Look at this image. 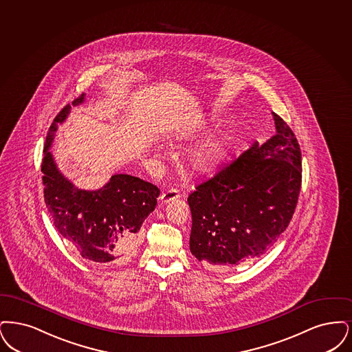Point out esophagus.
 I'll return each mask as SVG.
<instances>
[{"label": "esophagus", "instance_id": "34e87169", "mask_svg": "<svg viewBox=\"0 0 352 352\" xmlns=\"http://www.w3.org/2000/svg\"><path fill=\"white\" fill-rule=\"evenodd\" d=\"M180 197H182L180 190H179V189H176V188H172V189H168V190H166V192H163V193H162V196H160V201L166 204V202L173 201V199H180Z\"/></svg>", "mask_w": 352, "mask_h": 352}]
</instances>
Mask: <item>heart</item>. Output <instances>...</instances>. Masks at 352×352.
Returning <instances> with one entry per match:
<instances>
[{"label":"heart","mask_w":352,"mask_h":352,"mask_svg":"<svg viewBox=\"0 0 352 352\" xmlns=\"http://www.w3.org/2000/svg\"><path fill=\"white\" fill-rule=\"evenodd\" d=\"M196 129L195 127H179L173 131L172 137L176 140H188L195 135ZM228 153V142L223 138L213 139L208 143H205L202 147H199L197 151H195L190 156L189 164L193 172L197 173H208L225 159Z\"/></svg>","instance_id":"b5f03b06"}]
</instances>
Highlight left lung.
Here are the masks:
<instances>
[{
    "instance_id": "1",
    "label": "left lung",
    "mask_w": 352,
    "mask_h": 352,
    "mask_svg": "<svg viewBox=\"0 0 352 352\" xmlns=\"http://www.w3.org/2000/svg\"><path fill=\"white\" fill-rule=\"evenodd\" d=\"M276 135L255 142L188 197L190 252L209 267L259 258L288 228L302 182L293 130L272 113Z\"/></svg>"
}]
</instances>
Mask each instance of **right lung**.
Returning <instances> with one entry per match:
<instances>
[{
	"instance_id": "right-lung-1",
	"label": "right lung",
	"mask_w": 352,
	"mask_h": 352,
	"mask_svg": "<svg viewBox=\"0 0 352 352\" xmlns=\"http://www.w3.org/2000/svg\"><path fill=\"white\" fill-rule=\"evenodd\" d=\"M82 100L84 94L63 107L48 129L42 159L45 202L59 234L84 259L122 264L135 252L138 231L155 209L160 189L139 177L114 175L102 189L89 192L63 177L48 148L71 105Z\"/></svg>"
}]
</instances>
